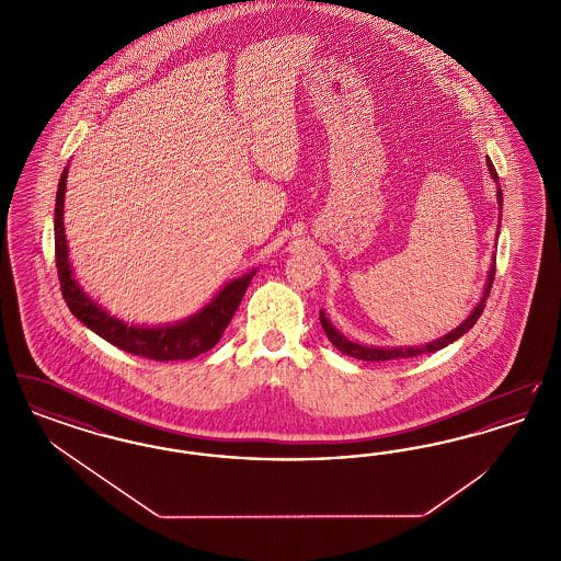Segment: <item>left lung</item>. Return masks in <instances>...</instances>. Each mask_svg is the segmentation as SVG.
Instances as JSON below:
<instances>
[{"instance_id": "1", "label": "left lung", "mask_w": 561, "mask_h": 561, "mask_svg": "<svg viewBox=\"0 0 561 561\" xmlns=\"http://www.w3.org/2000/svg\"><path fill=\"white\" fill-rule=\"evenodd\" d=\"M488 168H490V174L499 181V174H496V170H494V165H492V161L490 160H488ZM499 199H501V204H503V193H501V188H499ZM494 275H496V263H492V267H490V273H488V284H485V293L481 296V300L478 302L476 311H473L467 320L462 321L456 330H453L450 334H446V336H444V339H439V341H433V343H428V345H423V347H362V345H357V343H351V341H347L345 336H341V332H339V330L328 321L323 311L320 313L321 328H323L325 336L330 339V343H332L334 347L339 348L341 353L348 355V357H355V359H364V362H387V359H401V357H419V355H423V353H433V351H439V348L450 345V343H454L456 339H460L462 334H467V332L476 325V321L480 320V316L483 313L485 300H488V296H490V288H492Z\"/></svg>"}]
</instances>
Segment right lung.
<instances>
[{
	"mask_svg": "<svg viewBox=\"0 0 561 561\" xmlns=\"http://www.w3.org/2000/svg\"><path fill=\"white\" fill-rule=\"evenodd\" d=\"M65 187H67V170L60 174V183L56 191L54 256H56L60 293L71 313L111 345L147 359L176 362V359H191L210 351L220 341L229 321L233 320V313L240 307L245 288L254 277V271L250 275H243L240 279H233L231 284H227L206 309H202L197 316H193L191 320L183 323L168 325V328H136V325L115 320L108 316L107 311L99 309L94 300H90L85 294L81 293L78 282L71 275L65 227H62Z\"/></svg>",
	"mask_w": 561,
	"mask_h": 561,
	"instance_id": "right-lung-1",
	"label": "right lung"
}]
</instances>
